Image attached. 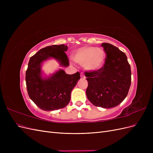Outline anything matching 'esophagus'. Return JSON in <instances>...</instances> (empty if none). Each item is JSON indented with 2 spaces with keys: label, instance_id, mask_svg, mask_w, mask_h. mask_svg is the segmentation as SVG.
<instances>
[{
  "label": "esophagus",
  "instance_id": "34e87169",
  "mask_svg": "<svg viewBox=\"0 0 153 153\" xmlns=\"http://www.w3.org/2000/svg\"><path fill=\"white\" fill-rule=\"evenodd\" d=\"M80 77H81L82 78H85V75H84L83 73H81V74H80Z\"/></svg>",
  "mask_w": 153,
  "mask_h": 153
}]
</instances>
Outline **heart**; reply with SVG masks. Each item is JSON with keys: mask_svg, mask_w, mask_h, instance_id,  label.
<instances>
[{"mask_svg": "<svg viewBox=\"0 0 153 153\" xmlns=\"http://www.w3.org/2000/svg\"><path fill=\"white\" fill-rule=\"evenodd\" d=\"M72 57L75 62L83 65L85 70L96 71L104 65L105 53L101 48L85 46L75 50Z\"/></svg>", "mask_w": 153, "mask_h": 153, "instance_id": "heart-1", "label": "heart"}]
</instances>
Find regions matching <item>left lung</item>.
<instances>
[{"label":"left lung","instance_id":"1","mask_svg":"<svg viewBox=\"0 0 153 153\" xmlns=\"http://www.w3.org/2000/svg\"><path fill=\"white\" fill-rule=\"evenodd\" d=\"M106 54L103 67L85 72L88 82L86 95L96 106L113 108L126 98L131 85V68L126 54L115 46L101 44Z\"/></svg>","mask_w":153,"mask_h":153}]
</instances>
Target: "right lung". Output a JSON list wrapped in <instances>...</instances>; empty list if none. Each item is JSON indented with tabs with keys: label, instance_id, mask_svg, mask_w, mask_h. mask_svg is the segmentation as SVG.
I'll use <instances>...</instances> for the list:
<instances>
[{
	"label": "right lung",
	"instance_id": "1",
	"mask_svg": "<svg viewBox=\"0 0 153 153\" xmlns=\"http://www.w3.org/2000/svg\"><path fill=\"white\" fill-rule=\"evenodd\" d=\"M66 45H52L39 50L30 58L25 74L28 94L31 100L45 111H52L64 108L71 99V92L78 80L80 73L66 74L59 69L49 75L43 76L42 64L50 59H54L60 66L68 67L69 64L65 53Z\"/></svg>",
	"mask_w": 153,
	"mask_h": 153
}]
</instances>
